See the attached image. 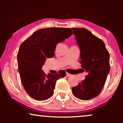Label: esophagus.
Returning <instances> with one entry per match:
<instances>
[{
  "label": "esophagus",
  "mask_w": 123,
  "mask_h": 123,
  "mask_svg": "<svg viewBox=\"0 0 123 123\" xmlns=\"http://www.w3.org/2000/svg\"><path fill=\"white\" fill-rule=\"evenodd\" d=\"M72 76V74H70L68 73H66V76H67V77H70V76Z\"/></svg>",
  "instance_id": "1"
}]
</instances>
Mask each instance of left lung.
<instances>
[{
	"mask_svg": "<svg viewBox=\"0 0 123 123\" xmlns=\"http://www.w3.org/2000/svg\"><path fill=\"white\" fill-rule=\"evenodd\" d=\"M80 50V72H86L85 79L72 88L73 95L81 100H90L102 91L109 73V53L104 42L83 28H72Z\"/></svg>",
	"mask_w": 123,
	"mask_h": 123,
	"instance_id": "left-lung-1",
	"label": "left lung"
}]
</instances>
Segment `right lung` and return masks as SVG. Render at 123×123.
Returning <instances> with one entry per match:
<instances>
[{"label":"right lung","mask_w":123,"mask_h":123,"mask_svg":"<svg viewBox=\"0 0 123 123\" xmlns=\"http://www.w3.org/2000/svg\"><path fill=\"white\" fill-rule=\"evenodd\" d=\"M68 28L39 29L22 42L17 54L18 66L22 86L27 94L38 101L53 95L58 79L66 76L65 70L46 74L42 67L47 58L54 56L57 44L73 35Z\"/></svg>","instance_id":"right-lung-1"}]
</instances>
